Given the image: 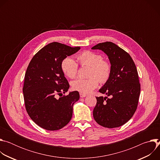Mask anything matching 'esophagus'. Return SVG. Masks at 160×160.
Segmentation results:
<instances>
[{
    "mask_svg": "<svg viewBox=\"0 0 160 160\" xmlns=\"http://www.w3.org/2000/svg\"><path fill=\"white\" fill-rule=\"evenodd\" d=\"M80 98H85V97H86V96H87V95H86V94H85L80 93Z\"/></svg>",
    "mask_w": 160,
    "mask_h": 160,
    "instance_id": "obj_1",
    "label": "esophagus"
}]
</instances>
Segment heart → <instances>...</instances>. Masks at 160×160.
Segmentation results:
<instances>
[{"label":"heart","instance_id":"b5f03b06","mask_svg":"<svg viewBox=\"0 0 160 160\" xmlns=\"http://www.w3.org/2000/svg\"><path fill=\"white\" fill-rule=\"evenodd\" d=\"M77 59L82 66L90 67L89 70L90 78H78L72 83L73 90L82 94H88L96 88L99 84V81L106 83L111 75V66L110 63L102 59L101 54L92 52L85 51L77 56ZM61 70L64 74L70 78L77 76L78 64L71 58H64L61 62Z\"/></svg>","mask_w":160,"mask_h":160}]
</instances>
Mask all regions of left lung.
Returning a JSON list of instances; mask_svg holds the SVG:
<instances>
[{
	"label": "left lung",
	"instance_id": "obj_1",
	"mask_svg": "<svg viewBox=\"0 0 160 160\" xmlns=\"http://www.w3.org/2000/svg\"><path fill=\"white\" fill-rule=\"evenodd\" d=\"M92 49L103 51L111 66L108 80L99 90L108 97H96L94 118L104 127H119L132 117L138 107L141 92L138 70L129 54L111 42L99 43Z\"/></svg>",
	"mask_w": 160,
	"mask_h": 160
}]
</instances>
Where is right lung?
<instances>
[{"label":"right lung","instance_id":"add662e5","mask_svg":"<svg viewBox=\"0 0 160 160\" xmlns=\"http://www.w3.org/2000/svg\"><path fill=\"white\" fill-rule=\"evenodd\" d=\"M80 49L52 42L41 49L28 64L22 88L25 108L31 119L42 128L58 130L72 119L73 106L80 98L78 92L59 99L56 94H65L70 87L61 70L62 60Z\"/></svg>","mask_w":160,"mask_h":160}]
</instances>
